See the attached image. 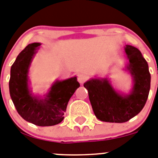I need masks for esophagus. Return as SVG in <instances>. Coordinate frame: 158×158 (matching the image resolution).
<instances>
[{"label":"esophagus","instance_id":"34e87169","mask_svg":"<svg viewBox=\"0 0 158 158\" xmlns=\"http://www.w3.org/2000/svg\"><path fill=\"white\" fill-rule=\"evenodd\" d=\"M86 79H87V77H86V75H84V74L81 73L78 75L77 79L78 81H79V83H81V84H82V83L86 80Z\"/></svg>","mask_w":158,"mask_h":158}]
</instances>
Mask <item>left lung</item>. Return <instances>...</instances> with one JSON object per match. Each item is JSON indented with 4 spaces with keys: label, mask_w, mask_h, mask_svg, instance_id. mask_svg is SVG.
<instances>
[{
    "label": "left lung",
    "mask_w": 158,
    "mask_h": 158,
    "mask_svg": "<svg viewBox=\"0 0 158 158\" xmlns=\"http://www.w3.org/2000/svg\"><path fill=\"white\" fill-rule=\"evenodd\" d=\"M128 62L123 70L130 74L132 86L128 93L117 90L108 77H94L84 82L94 113L98 120L124 123L135 116L144 107L150 89L148 64L137 48L124 46Z\"/></svg>",
    "instance_id": "obj_1"
}]
</instances>
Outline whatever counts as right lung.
<instances>
[{
  "label": "right lung",
  "mask_w": 158,
  "mask_h": 158,
  "mask_svg": "<svg viewBox=\"0 0 158 158\" xmlns=\"http://www.w3.org/2000/svg\"><path fill=\"white\" fill-rule=\"evenodd\" d=\"M39 42L31 43L17 56L10 72L9 93L17 112L26 121L47 127L64 120L67 106L77 88V77L56 80L43 95L35 94L31 87L29 70L39 49Z\"/></svg>",
  "instance_id": "add662e5"
}]
</instances>
